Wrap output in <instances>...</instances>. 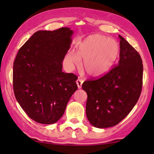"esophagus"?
<instances>
[{"label":"esophagus","instance_id":"1","mask_svg":"<svg viewBox=\"0 0 154 154\" xmlns=\"http://www.w3.org/2000/svg\"><path fill=\"white\" fill-rule=\"evenodd\" d=\"M77 87L79 89H80V88H82V83H83V80L81 79H78L77 80Z\"/></svg>","mask_w":154,"mask_h":154}]
</instances>
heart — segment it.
Masks as SVG:
<instances>
[{"instance_id": "1", "label": "heart", "mask_w": 154, "mask_h": 154, "mask_svg": "<svg viewBox=\"0 0 154 154\" xmlns=\"http://www.w3.org/2000/svg\"><path fill=\"white\" fill-rule=\"evenodd\" d=\"M119 46L116 40L105 35L95 34L88 36L78 46L77 52L71 50L66 54L64 61L69 70L83 67L88 75L98 77L106 73L118 58Z\"/></svg>"}]
</instances>
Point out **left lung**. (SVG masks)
I'll return each instance as SVG.
<instances>
[{"label":"left lung","instance_id":"8db88e82","mask_svg":"<svg viewBox=\"0 0 154 154\" xmlns=\"http://www.w3.org/2000/svg\"><path fill=\"white\" fill-rule=\"evenodd\" d=\"M119 60L98 79L83 83L88 94L85 112L93 126L106 128L119 124L140 97L143 67L139 54L121 35Z\"/></svg>","mask_w":154,"mask_h":154}]
</instances>
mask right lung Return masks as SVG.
Here are the masks:
<instances>
[{
  "mask_svg": "<svg viewBox=\"0 0 154 154\" xmlns=\"http://www.w3.org/2000/svg\"><path fill=\"white\" fill-rule=\"evenodd\" d=\"M72 35L73 30L67 27L38 30L19 49L15 59V98L28 117L38 123L58 122L77 90L76 75L62 72Z\"/></svg>",
  "mask_w": 154,
  "mask_h": 154,
  "instance_id": "add662e5",
  "label": "right lung"
}]
</instances>
